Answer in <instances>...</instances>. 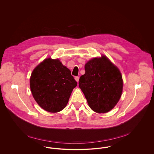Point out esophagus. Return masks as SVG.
Wrapping results in <instances>:
<instances>
[{
    "mask_svg": "<svg viewBox=\"0 0 154 154\" xmlns=\"http://www.w3.org/2000/svg\"><path fill=\"white\" fill-rule=\"evenodd\" d=\"M75 80H76V81L77 82H79V76H76V77L75 78Z\"/></svg>",
    "mask_w": 154,
    "mask_h": 154,
    "instance_id": "34e87169",
    "label": "esophagus"
}]
</instances>
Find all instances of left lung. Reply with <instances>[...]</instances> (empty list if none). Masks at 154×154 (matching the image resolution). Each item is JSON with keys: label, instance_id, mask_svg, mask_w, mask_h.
<instances>
[{"label": "left lung", "instance_id": "1", "mask_svg": "<svg viewBox=\"0 0 154 154\" xmlns=\"http://www.w3.org/2000/svg\"><path fill=\"white\" fill-rule=\"evenodd\" d=\"M85 73L79 78V87L94 111L105 113L112 110L123 91V79L117 66L105 56L94 58L85 65Z\"/></svg>", "mask_w": 154, "mask_h": 154}]
</instances>
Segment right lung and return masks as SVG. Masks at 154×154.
<instances>
[{
	"label": "right lung",
	"instance_id": "add662e5",
	"mask_svg": "<svg viewBox=\"0 0 154 154\" xmlns=\"http://www.w3.org/2000/svg\"><path fill=\"white\" fill-rule=\"evenodd\" d=\"M29 85L37 104L47 111L57 112L66 107L77 82L58 59L47 58L33 70Z\"/></svg>",
	"mask_w": 154,
	"mask_h": 154
}]
</instances>
